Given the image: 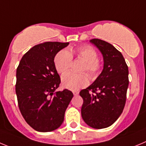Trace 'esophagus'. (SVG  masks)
<instances>
[{
  "label": "esophagus",
  "mask_w": 146,
  "mask_h": 146,
  "mask_svg": "<svg viewBox=\"0 0 146 146\" xmlns=\"http://www.w3.org/2000/svg\"><path fill=\"white\" fill-rule=\"evenodd\" d=\"M73 94H74L75 96L78 95V94H79V92H78V91H73Z\"/></svg>",
  "instance_id": "1"
}]
</instances>
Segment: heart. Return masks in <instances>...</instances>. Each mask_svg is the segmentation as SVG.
I'll use <instances>...</instances> for the list:
<instances>
[{
  "instance_id": "obj_1",
  "label": "heart",
  "mask_w": 146,
  "mask_h": 146,
  "mask_svg": "<svg viewBox=\"0 0 146 146\" xmlns=\"http://www.w3.org/2000/svg\"><path fill=\"white\" fill-rule=\"evenodd\" d=\"M78 60L84 62L81 72L87 73L92 80L95 79L102 69V62L98 58V52L90 46H82L72 51ZM73 61L72 54L65 49L60 51L55 55L54 64L57 73L63 74L69 70ZM89 76L86 73L76 74L67 73L62 77V86L70 90H78L89 84Z\"/></svg>"
}]
</instances>
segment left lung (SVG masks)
Listing matches in <instances>:
<instances>
[{
  "instance_id": "left-lung-1",
  "label": "left lung",
  "mask_w": 146,
  "mask_h": 146,
  "mask_svg": "<svg viewBox=\"0 0 146 146\" xmlns=\"http://www.w3.org/2000/svg\"><path fill=\"white\" fill-rule=\"evenodd\" d=\"M90 42L103 56L104 67L92 84L82 89L81 115L86 124L94 129L112 125L125 106L129 85V70L123 55L112 44L98 38Z\"/></svg>"
}]
</instances>
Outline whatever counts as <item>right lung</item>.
<instances>
[{
  "label": "right lung",
  "mask_w": 146,
  "mask_h": 146,
  "mask_svg": "<svg viewBox=\"0 0 146 146\" xmlns=\"http://www.w3.org/2000/svg\"><path fill=\"white\" fill-rule=\"evenodd\" d=\"M69 43L44 42L34 46L17 68L16 94L27 124L38 132H51L61 126L73 94L68 89L54 92L61 82L54 59Z\"/></svg>",
  "instance_id": "add662e5"
}]
</instances>
